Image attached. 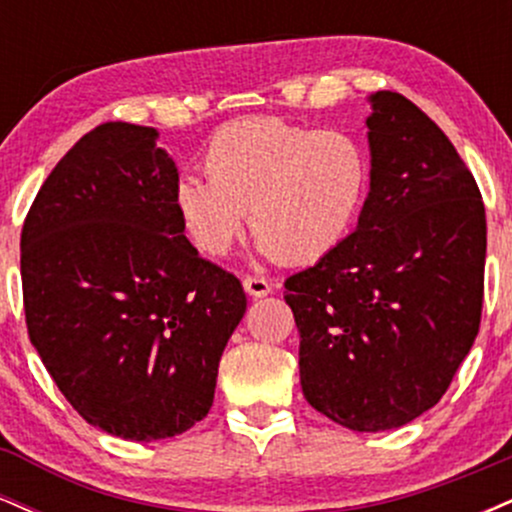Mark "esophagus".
<instances>
[{
	"instance_id": "obj_1",
	"label": "esophagus",
	"mask_w": 512,
	"mask_h": 512,
	"mask_svg": "<svg viewBox=\"0 0 512 512\" xmlns=\"http://www.w3.org/2000/svg\"><path fill=\"white\" fill-rule=\"evenodd\" d=\"M243 289L252 298H262L267 296V293H272V284H269L267 279H262V276H245Z\"/></svg>"
}]
</instances>
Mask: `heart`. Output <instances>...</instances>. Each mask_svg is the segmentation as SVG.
Returning <instances> with one entry per match:
<instances>
[{
  "label": "heart",
  "mask_w": 512,
  "mask_h": 512,
  "mask_svg": "<svg viewBox=\"0 0 512 512\" xmlns=\"http://www.w3.org/2000/svg\"><path fill=\"white\" fill-rule=\"evenodd\" d=\"M207 180L182 175L173 207L207 257H221L245 221L286 264H310L349 236L368 195V151L342 129H315L257 115L216 129L202 158Z\"/></svg>",
  "instance_id": "b5f03b06"
}]
</instances>
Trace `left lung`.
<instances>
[{
    "instance_id": "8db88e82",
    "label": "left lung",
    "mask_w": 512,
    "mask_h": 512,
    "mask_svg": "<svg viewBox=\"0 0 512 512\" xmlns=\"http://www.w3.org/2000/svg\"><path fill=\"white\" fill-rule=\"evenodd\" d=\"M370 108L356 231L284 284L305 399L361 433L445 395L477 339L486 260L481 192L443 129L402 93H373Z\"/></svg>"
}]
</instances>
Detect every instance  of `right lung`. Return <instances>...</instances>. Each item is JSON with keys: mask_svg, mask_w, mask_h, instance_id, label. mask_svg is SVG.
Wrapping results in <instances>:
<instances>
[{"mask_svg": "<svg viewBox=\"0 0 512 512\" xmlns=\"http://www.w3.org/2000/svg\"><path fill=\"white\" fill-rule=\"evenodd\" d=\"M154 127L105 122L64 154L21 231L28 337L91 426L125 440L209 414L240 281L199 257L173 207L178 168Z\"/></svg>", "mask_w": 512, "mask_h": 512, "instance_id": "add662e5", "label": "right lung"}]
</instances>
